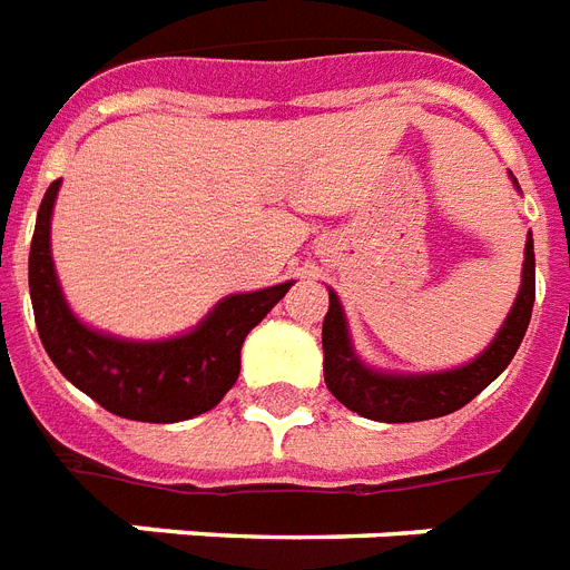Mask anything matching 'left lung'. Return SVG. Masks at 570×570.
I'll return each instance as SVG.
<instances>
[{
    "label": "left lung",
    "mask_w": 570,
    "mask_h": 570,
    "mask_svg": "<svg viewBox=\"0 0 570 570\" xmlns=\"http://www.w3.org/2000/svg\"><path fill=\"white\" fill-rule=\"evenodd\" d=\"M532 303H535V253H532L530 235L523 249V279L515 306L480 356L462 367L441 373H382L367 367L356 356V350L350 344L347 317L341 312L338 297L330 291V312L323 317L326 389L350 412L382 423L430 421V417L456 412L507 371V364L521 347L523 332L530 326Z\"/></svg>",
    "instance_id": "8db88e82"
}]
</instances>
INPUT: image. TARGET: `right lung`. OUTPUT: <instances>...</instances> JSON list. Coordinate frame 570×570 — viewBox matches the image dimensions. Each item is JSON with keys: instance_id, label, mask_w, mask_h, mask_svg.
<instances>
[{"instance_id": "1", "label": "right lung", "mask_w": 570, "mask_h": 570, "mask_svg": "<svg viewBox=\"0 0 570 570\" xmlns=\"http://www.w3.org/2000/svg\"><path fill=\"white\" fill-rule=\"evenodd\" d=\"M61 179L40 203L29 253V291L40 341L55 367L102 409L147 423L188 421L214 409L240 373V344L294 282L253 294H232L188 335L122 341L88 330L70 312L49 249L52 206Z\"/></svg>"}]
</instances>
